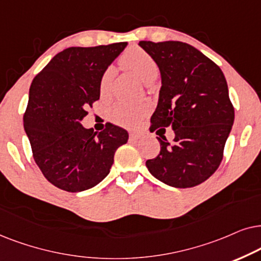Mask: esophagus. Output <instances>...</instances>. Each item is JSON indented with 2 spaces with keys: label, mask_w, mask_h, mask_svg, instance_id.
<instances>
[{
  "label": "esophagus",
  "mask_w": 261,
  "mask_h": 261,
  "mask_svg": "<svg viewBox=\"0 0 261 261\" xmlns=\"http://www.w3.org/2000/svg\"><path fill=\"white\" fill-rule=\"evenodd\" d=\"M143 137V134L141 133H130V140L133 141H138Z\"/></svg>",
  "instance_id": "esophagus-1"
}]
</instances>
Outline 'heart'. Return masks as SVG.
I'll use <instances>...</instances> for the list:
<instances>
[{
    "label": "heart",
    "instance_id": "b5f03b06",
    "mask_svg": "<svg viewBox=\"0 0 261 261\" xmlns=\"http://www.w3.org/2000/svg\"><path fill=\"white\" fill-rule=\"evenodd\" d=\"M120 64L128 70L134 71L142 81L151 82L158 76L159 68L154 58L147 51L138 46L127 48L120 57ZM114 76L112 67L107 68L100 80V93L109 92ZM150 106L147 102H114L109 111L110 119L121 126H135L149 112Z\"/></svg>",
    "mask_w": 261,
    "mask_h": 261
}]
</instances>
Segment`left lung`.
Returning <instances> with one entry per match:
<instances>
[{"instance_id": "obj_1", "label": "left lung", "mask_w": 261, "mask_h": 261, "mask_svg": "<svg viewBox=\"0 0 261 261\" xmlns=\"http://www.w3.org/2000/svg\"><path fill=\"white\" fill-rule=\"evenodd\" d=\"M138 45L154 58L161 74L151 130L172 126L175 134L173 144L160 135V154L145 165L168 186L199 185L220 166L234 124L223 72L199 50L181 41L143 40Z\"/></svg>"}]
</instances>
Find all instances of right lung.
Here are the masks:
<instances>
[{
  "label": "right lung",
  "mask_w": 261,
  "mask_h": 261,
  "mask_svg": "<svg viewBox=\"0 0 261 261\" xmlns=\"http://www.w3.org/2000/svg\"><path fill=\"white\" fill-rule=\"evenodd\" d=\"M127 43L68 47L34 77L23 127L34 161L58 189L81 192L102 181L126 130L109 123L101 133L85 128L87 107L100 98V80Z\"/></svg>",
  "instance_id": "add662e5"
}]
</instances>
